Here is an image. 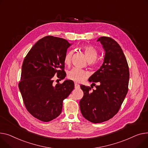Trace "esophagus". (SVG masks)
Listing matches in <instances>:
<instances>
[{
	"label": "esophagus",
	"instance_id": "obj_1",
	"mask_svg": "<svg viewBox=\"0 0 148 148\" xmlns=\"http://www.w3.org/2000/svg\"><path fill=\"white\" fill-rule=\"evenodd\" d=\"M74 87H75V88H80V85L79 84H78L77 83H75L74 84Z\"/></svg>",
	"mask_w": 148,
	"mask_h": 148
}]
</instances>
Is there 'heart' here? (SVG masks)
Wrapping results in <instances>:
<instances>
[{
    "mask_svg": "<svg viewBox=\"0 0 148 148\" xmlns=\"http://www.w3.org/2000/svg\"><path fill=\"white\" fill-rule=\"evenodd\" d=\"M80 51H82L88 62L90 65H96L99 61L97 59L98 55V52L96 49L92 45H84L80 47ZM73 55L72 51H68L64 55V62L65 65H70L71 61V58ZM88 77L87 73L79 68H73L68 73V77L70 80H71L75 82L80 83Z\"/></svg>",
    "mask_w": 148,
    "mask_h": 148,
    "instance_id": "1",
    "label": "heart"
}]
</instances>
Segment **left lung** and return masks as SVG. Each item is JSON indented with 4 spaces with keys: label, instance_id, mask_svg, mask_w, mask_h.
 Listing matches in <instances>:
<instances>
[{
    "label": "left lung",
    "instance_id": "8db88e82",
    "mask_svg": "<svg viewBox=\"0 0 148 148\" xmlns=\"http://www.w3.org/2000/svg\"><path fill=\"white\" fill-rule=\"evenodd\" d=\"M105 51L104 62L88 81L92 86L80 85L84 96L80 101L83 116L93 123L109 120L117 114L129 90V68L121 46L113 38L97 39ZM98 83L97 85L95 83Z\"/></svg>",
    "mask_w": 148,
    "mask_h": 148
}]
</instances>
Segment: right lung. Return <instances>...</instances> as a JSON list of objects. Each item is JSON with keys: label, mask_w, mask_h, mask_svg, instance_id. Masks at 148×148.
<instances>
[{"label": "right lung", "mask_w": 148, "mask_h": 148, "mask_svg": "<svg viewBox=\"0 0 148 148\" xmlns=\"http://www.w3.org/2000/svg\"><path fill=\"white\" fill-rule=\"evenodd\" d=\"M62 38L47 36L40 39L23 61L18 86L27 110L37 119L49 122L61 113L63 101L74 88L72 80L54 85L53 78L65 77L64 57L71 46Z\"/></svg>", "instance_id": "1"}]
</instances>
